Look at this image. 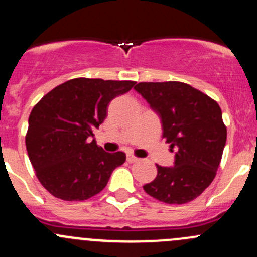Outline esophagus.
<instances>
[{"instance_id": "obj_1", "label": "esophagus", "mask_w": 257, "mask_h": 257, "mask_svg": "<svg viewBox=\"0 0 257 257\" xmlns=\"http://www.w3.org/2000/svg\"><path fill=\"white\" fill-rule=\"evenodd\" d=\"M126 160H128L129 163H136V162H138V158L137 157H134L133 154H126Z\"/></svg>"}]
</instances>
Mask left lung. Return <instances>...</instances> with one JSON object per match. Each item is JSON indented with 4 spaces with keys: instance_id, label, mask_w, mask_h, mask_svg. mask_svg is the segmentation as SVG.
Instances as JSON below:
<instances>
[{
    "instance_id": "1",
    "label": "left lung",
    "mask_w": 257,
    "mask_h": 257,
    "mask_svg": "<svg viewBox=\"0 0 257 257\" xmlns=\"http://www.w3.org/2000/svg\"><path fill=\"white\" fill-rule=\"evenodd\" d=\"M134 89L158 114L163 137L175 150L174 165H157V178L144 191L167 204L194 200L214 180L226 143L219 104L181 82H142Z\"/></svg>"
}]
</instances>
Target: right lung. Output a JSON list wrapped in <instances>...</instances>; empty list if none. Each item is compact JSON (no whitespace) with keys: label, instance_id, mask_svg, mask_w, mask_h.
<instances>
[{"label":"right lung","instance_id":"right-lung-1","mask_svg":"<svg viewBox=\"0 0 257 257\" xmlns=\"http://www.w3.org/2000/svg\"><path fill=\"white\" fill-rule=\"evenodd\" d=\"M134 84L74 78L33 107L26 148L38 180L52 195L67 201L87 200L100 193L113 170L125 162L123 152H104L90 138L107 118L109 103Z\"/></svg>","mask_w":257,"mask_h":257}]
</instances>
